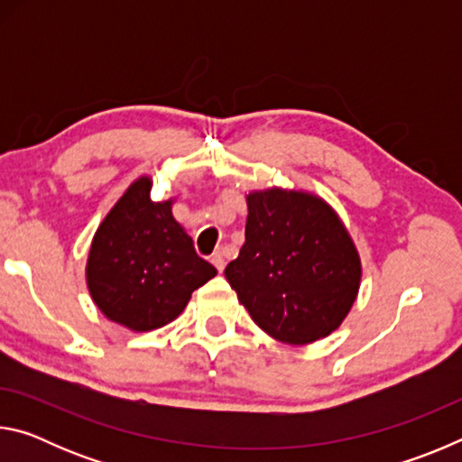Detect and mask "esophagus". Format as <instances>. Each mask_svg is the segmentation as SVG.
<instances>
[{
    "label": "esophagus",
    "instance_id": "esophagus-1",
    "mask_svg": "<svg viewBox=\"0 0 462 462\" xmlns=\"http://www.w3.org/2000/svg\"><path fill=\"white\" fill-rule=\"evenodd\" d=\"M212 264L214 267L217 269V271H224V267H226V259H224V253L222 250H216V253L212 254Z\"/></svg>",
    "mask_w": 462,
    "mask_h": 462
}]
</instances>
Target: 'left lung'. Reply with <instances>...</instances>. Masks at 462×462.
<instances>
[{
  "label": "left lung",
  "instance_id": "1",
  "mask_svg": "<svg viewBox=\"0 0 462 462\" xmlns=\"http://www.w3.org/2000/svg\"><path fill=\"white\" fill-rule=\"evenodd\" d=\"M245 245L224 275L254 324L287 344L324 338L342 324L361 261L338 216L308 193H250Z\"/></svg>",
  "mask_w": 462,
  "mask_h": 462
}]
</instances>
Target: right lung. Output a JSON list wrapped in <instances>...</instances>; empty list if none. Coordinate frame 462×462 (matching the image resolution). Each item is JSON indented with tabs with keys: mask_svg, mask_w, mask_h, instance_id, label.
Masks as SVG:
<instances>
[{
	"mask_svg": "<svg viewBox=\"0 0 462 462\" xmlns=\"http://www.w3.org/2000/svg\"><path fill=\"white\" fill-rule=\"evenodd\" d=\"M216 269L171 214L151 199V179L122 195L93 236L88 285L96 306L130 330H154L181 314L195 289Z\"/></svg>",
	"mask_w": 462,
	"mask_h": 462,
	"instance_id": "1",
	"label": "right lung"
}]
</instances>
